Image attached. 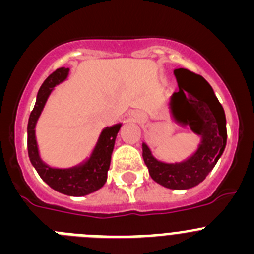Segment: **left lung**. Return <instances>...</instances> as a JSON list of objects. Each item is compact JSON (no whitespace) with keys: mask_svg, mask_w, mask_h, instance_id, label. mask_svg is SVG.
I'll return each instance as SVG.
<instances>
[{"mask_svg":"<svg viewBox=\"0 0 254 254\" xmlns=\"http://www.w3.org/2000/svg\"><path fill=\"white\" fill-rule=\"evenodd\" d=\"M179 90L170 98V111L177 122L201 136L198 149L182 163L168 164L152 156L142 143L143 161L151 178L170 190H188L199 185L214 169L226 146V118L212 87L202 76L187 68L174 69Z\"/></svg>","mask_w":254,"mask_h":254,"instance_id":"8db88e82","label":"left lung"}]
</instances>
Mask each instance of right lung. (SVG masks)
<instances>
[{
    "label": "right lung",
    "instance_id": "1",
    "mask_svg": "<svg viewBox=\"0 0 254 254\" xmlns=\"http://www.w3.org/2000/svg\"><path fill=\"white\" fill-rule=\"evenodd\" d=\"M67 75H68V68L64 67L57 68L46 78V81L42 84L38 91L37 102L28 122V154L33 167L49 187L67 196L80 197L93 193L102 188L107 182L114 142L122 125L118 123L103 129L93 154L84 164L68 169H56L43 163L39 156L37 140H35V125L53 87L64 81Z\"/></svg>",
    "mask_w": 254,
    "mask_h": 254
}]
</instances>
